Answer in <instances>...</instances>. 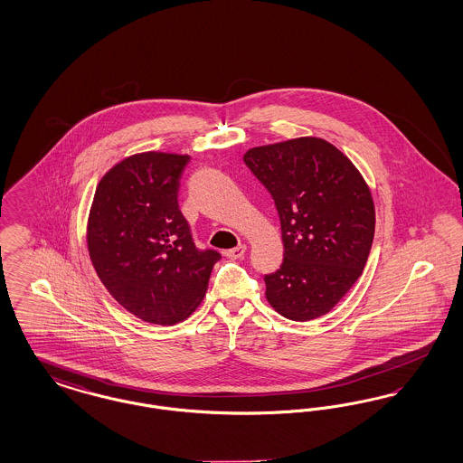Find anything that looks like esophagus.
Instances as JSON below:
<instances>
[{
  "label": "esophagus",
  "mask_w": 463,
  "mask_h": 463,
  "mask_svg": "<svg viewBox=\"0 0 463 463\" xmlns=\"http://www.w3.org/2000/svg\"><path fill=\"white\" fill-rule=\"evenodd\" d=\"M244 253H246V244H240V246H236V248L225 251V255H227L231 260H240V259L244 257Z\"/></svg>",
  "instance_id": "34e87169"
}]
</instances>
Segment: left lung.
<instances>
[{
	"mask_svg": "<svg viewBox=\"0 0 463 463\" xmlns=\"http://www.w3.org/2000/svg\"><path fill=\"white\" fill-rule=\"evenodd\" d=\"M272 194L285 246L265 298L291 321L328 314L363 274L374 234L372 191L353 161L319 137L257 146L242 156Z\"/></svg>",
	"mask_w": 463,
	"mask_h": 463,
	"instance_id": "8db88e82",
	"label": "left lung"
}]
</instances>
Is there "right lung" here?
I'll return each instance as SVG.
<instances>
[{"mask_svg": "<svg viewBox=\"0 0 463 463\" xmlns=\"http://www.w3.org/2000/svg\"><path fill=\"white\" fill-rule=\"evenodd\" d=\"M189 155L144 151L100 178L90 206V260L110 297L138 319L170 326L187 319L221 255L199 251L178 210Z\"/></svg>", "mask_w": 463, "mask_h": 463, "instance_id": "right-lung-1", "label": "right lung"}]
</instances>
